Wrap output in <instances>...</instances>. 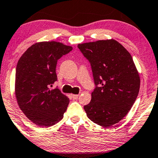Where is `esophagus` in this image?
<instances>
[{
	"mask_svg": "<svg viewBox=\"0 0 158 158\" xmlns=\"http://www.w3.org/2000/svg\"><path fill=\"white\" fill-rule=\"evenodd\" d=\"M71 96H72V99H78V97H79V95L78 94H72V95H71Z\"/></svg>",
	"mask_w": 158,
	"mask_h": 158,
	"instance_id": "obj_1",
	"label": "esophagus"
}]
</instances>
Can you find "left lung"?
<instances>
[{
	"label": "left lung",
	"instance_id": "left-lung-1",
	"mask_svg": "<svg viewBox=\"0 0 158 158\" xmlns=\"http://www.w3.org/2000/svg\"><path fill=\"white\" fill-rule=\"evenodd\" d=\"M90 63L95 88L84 106L89 119L108 127L119 123L138 95L140 79L130 53L114 39L78 45Z\"/></svg>",
	"mask_w": 158,
	"mask_h": 158
}]
</instances>
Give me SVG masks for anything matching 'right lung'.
<instances>
[{
	"instance_id": "obj_1",
	"label": "right lung",
	"mask_w": 158,
	"mask_h": 158,
	"mask_svg": "<svg viewBox=\"0 0 158 158\" xmlns=\"http://www.w3.org/2000/svg\"><path fill=\"white\" fill-rule=\"evenodd\" d=\"M72 47L56 41L32 45L20 58L15 70V97L24 114L41 127L52 126L63 118L69 99L58 87L57 61Z\"/></svg>"
}]
</instances>
